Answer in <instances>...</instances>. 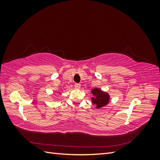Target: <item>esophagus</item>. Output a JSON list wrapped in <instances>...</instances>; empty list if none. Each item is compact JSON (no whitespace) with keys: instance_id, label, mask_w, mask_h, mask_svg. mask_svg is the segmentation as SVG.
I'll use <instances>...</instances> for the list:
<instances>
[{"instance_id":"1","label":"esophagus","mask_w":160,"mask_h":160,"mask_svg":"<svg viewBox=\"0 0 160 160\" xmlns=\"http://www.w3.org/2000/svg\"><path fill=\"white\" fill-rule=\"evenodd\" d=\"M75 88L77 89H79L81 88V85L79 83H75Z\"/></svg>"}]
</instances>
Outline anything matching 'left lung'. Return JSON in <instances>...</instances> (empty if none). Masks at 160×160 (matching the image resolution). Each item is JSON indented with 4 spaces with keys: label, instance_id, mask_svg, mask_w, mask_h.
<instances>
[{
    "label": "left lung",
    "instance_id": "8db88e82",
    "mask_svg": "<svg viewBox=\"0 0 160 160\" xmlns=\"http://www.w3.org/2000/svg\"><path fill=\"white\" fill-rule=\"evenodd\" d=\"M91 93L93 95L91 101L96 105L97 109H100L109 103L110 95L107 92H105L99 88H94L91 90Z\"/></svg>",
    "mask_w": 160,
    "mask_h": 160
}]
</instances>
